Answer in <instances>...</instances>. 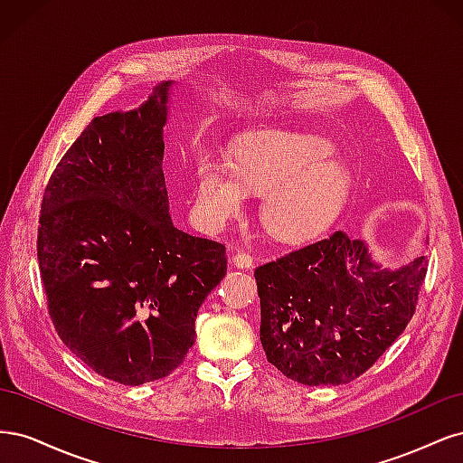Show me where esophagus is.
Returning a JSON list of instances; mask_svg holds the SVG:
<instances>
[{
	"mask_svg": "<svg viewBox=\"0 0 463 463\" xmlns=\"http://www.w3.org/2000/svg\"><path fill=\"white\" fill-rule=\"evenodd\" d=\"M233 264L237 269H250V266H253V257H250L247 250H235Z\"/></svg>",
	"mask_w": 463,
	"mask_h": 463,
	"instance_id": "1",
	"label": "esophagus"
}]
</instances>
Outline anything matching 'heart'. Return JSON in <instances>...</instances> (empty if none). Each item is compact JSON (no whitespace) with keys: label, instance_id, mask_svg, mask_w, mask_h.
<instances>
[{"label":"heart","instance_id":"heart-1","mask_svg":"<svg viewBox=\"0 0 463 463\" xmlns=\"http://www.w3.org/2000/svg\"><path fill=\"white\" fill-rule=\"evenodd\" d=\"M334 146L311 135L253 131L237 141L232 162L203 154L194 167L193 213L206 230H222L241 214L247 193H262L259 218L282 243L318 235L340 213L352 177Z\"/></svg>","mask_w":463,"mask_h":463}]
</instances>
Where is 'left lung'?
I'll list each match as a JSON object with an SVG mask.
<instances>
[{
	"label": "left lung",
	"mask_w": 463,
	"mask_h": 463,
	"mask_svg": "<svg viewBox=\"0 0 463 463\" xmlns=\"http://www.w3.org/2000/svg\"><path fill=\"white\" fill-rule=\"evenodd\" d=\"M427 266L381 269L342 230L259 266L266 359L307 386L355 381L408 326Z\"/></svg>",
	"instance_id": "8db88e82"
}]
</instances>
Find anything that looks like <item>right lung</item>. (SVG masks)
<instances>
[{"instance_id": "add662e5", "label": "right lung", "mask_w": 463, "mask_h": 463, "mask_svg": "<svg viewBox=\"0 0 463 463\" xmlns=\"http://www.w3.org/2000/svg\"><path fill=\"white\" fill-rule=\"evenodd\" d=\"M167 87L94 118L48 181L36 253L63 344L109 381L172 374L194 344L199 307L226 276V245L167 214L162 172Z\"/></svg>"}]
</instances>
